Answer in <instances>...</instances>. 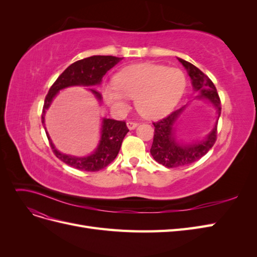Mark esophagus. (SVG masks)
I'll return each mask as SVG.
<instances>
[{
	"instance_id": "34e87169",
	"label": "esophagus",
	"mask_w": 257,
	"mask_h": 257,
	"mask_svg": "<svg viewBox=\"0 0 257 257\" xmlns=\"http://www.w3.org/2000/svg\"><path fill=\"white\" fill-rule=\"evenodd\" d=\"M137 125H138V123H136V122H133V121H127L126 122V126H127L128 130H134V128L137 127Z\"/></svg>"
}]
</instances>
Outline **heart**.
<instances>
[{
	"label": "heart",
	"instance_id": "b5f03b06",
	"mask_svg": "<svg viewBox=\"0 0 257 257\" xmlns=\"http://www.w3.org/2000/svg\"><path fill=\"white\" fill-rule=\"evenodd\" d=\"M186 87L179 68L153 63H139L122 68L113 84L103 88L106 103L115 109H125L127 97L135 98L137 111L147 119H160L173 111Z\"/></svg>",
	"mask_w": 257,
	"mask_h": 257
}]
</instances>
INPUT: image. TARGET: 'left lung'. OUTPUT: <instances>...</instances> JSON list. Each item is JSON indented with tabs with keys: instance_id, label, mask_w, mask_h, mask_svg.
I'll return each mask as SVG.
<instances>
[{
	"instance_id": "left-lung-1",
	"label": "left lung",
	"mask_w": 257,
	"mask_h": 257,
	"mask_svg": "<svg viewBox=\"0 0 257 257\" xmlns=\"http://www.w3.org/2000/svg\"><path fill=\"white\" fill-rule=\"evenodd\" d=\"M177 59L186 69L191 78L192 87L194 91L197 92L195 99H203L210 103V105H212L216 111V119L212 128L205 137L192 139L189 142L179 139L176 132L179 120L181 119L186 107L192 103V100L181 107L180 109L170 113L165 119L153 123L155 128L150 153L155 161L168 168H176L192 164V163L198 161L201 157H204L211 149L216 139L217 120H219L221 114L220 97L213 82L195 65L181 58Z\"/></svg>"
}]
</instances>
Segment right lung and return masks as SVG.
<instances>
[{
  "label": "right lung",
  "instance_id": "right-lung-1",
  "mask_svg": "<svg viewBox=\"0 0 257 257\" xmlns=\"http://www.w3.org/2000/svg\"><path fill=\"white\" fill-rule=\"evenodd\" d=\"M121 60L122 58H116L112 56H93L77 61L72 65H69L58 77V79L52 84L47 96L45 98L42 114V122L44 125L46 112L49 109L53 99L56 98L60 91L66 88L89 87L88 90L94 95L98 104H100V102H102V95L94 89V87L102 83V79L105 74L115 64H118ZM45 131L57 158L69 166L79 170H85V172H97V170L103 169L108 164H110L116 158V155H118L123 139L128 132L124 121L102 118L99 141L95 149L93 150L92 153L84 155V157H77V155L59 151L52 143L46 127Z\"/></svg>",
  "mask_w": 257,
  "mask_h": 257
}]
</instances>
